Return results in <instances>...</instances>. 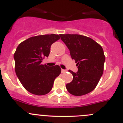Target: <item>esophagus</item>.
I'll list each match as a JSON object with an SVG mask.
<instances>
[{
	"instance_id": "1",
	"label": "esophagus",
	"mask_w": 123,
	"mask_h": 123,
	"mask_svg": "<svg viewBox=\"0 0 123 123\" xmlns=\"http://www.w3.org/2000/svg\"><path fill=\"white\" fill-rule=\"evenodd\" d=\"M66 70H64V69H62L61 70V72H62V73H65V72H66Z\"/></svg>"
}]
</instances>
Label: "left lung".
Masks as SVG:
<instances>
[{
  "mask_svg": "<svg viewBox=\"0 0 123 123\" xmlns=\"http://www.w3.org/2000/svg\"><path fill=\"white\" fill-rule=\"evenodd\" d=\"M69 49L78 71L68 70L73 81L67 84L68 92L74 96L86 95L95 89L103 75L105 56L101 46L90 37L80 34H59Z\"/></svg>",
  "mask_w": 123,
  "mask_h": 123,
  "instance_id": "left-lung-1",
  "label": "left lung"
}]
</instances>
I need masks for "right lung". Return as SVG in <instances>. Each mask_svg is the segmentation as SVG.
<instances>
[{
    "label": "right lung",
    "instance_id": "1",
    "mask_svg": "<svg viewBox=\"0 0 123 123\" xmlns=\"http://www.w3.org/2000/svg\"><path fill=\"white\" fill-rule=\"evenodd\" d=\"M59 39L58 34L36 36L22 42L17 47L14 54L15 72L23 87L31 93L47 94L61 74L59 65L41 64L45 57L49 56L51 44Z\"/></svg>",
    "mask_w": 123,
    "mask_h": 123
}]
</instances>
